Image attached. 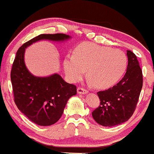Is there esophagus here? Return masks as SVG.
Wrapping results in <instances>:
<instances>
[{
    "label": "esophagus",
    "mask_w": 154,
    "mask_h": 154,
    "mask_svg": "<svg viewBox=\"0 0 154 154\" xmlns=\"http://www.w3.org/2000/svg\"><path fill=\"white\" fill-rule=\"evenodd\" d=\"M77 92L80 94H87L88 91L86 90V89H84V88L79 87L77 89Z\"/></svg>",
    "instance_id": "esophagus-1"
}]
</instances>
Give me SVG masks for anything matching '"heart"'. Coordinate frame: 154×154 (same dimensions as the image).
<instances>
[{"label": "heart", "mask_w": 154, "mask_h": 154, "mask_svg": "<svg viewBox=\"0 0 154 154\" xmlns=\"http://www.w3.org/2000/svg\"><path fill=\"white\" fill-rule=\"evenodd\" d=\"M126 54L119 49L84 43L78 46L74 54L64 60V70L71 82L80 80L87 70V78L97 89L113 86L125 72Z\"/></svg>", "instance_id": "1"}]
</instances>
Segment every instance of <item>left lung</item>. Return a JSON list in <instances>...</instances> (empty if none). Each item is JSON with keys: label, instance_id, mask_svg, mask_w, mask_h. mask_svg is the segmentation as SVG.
<instances>
[{"label": "left lung", "instance_id": "1", "mask_svg": "<svg viewBox=\"0 0 154 154\" xmlns=\"http://www.w3.org/2000/svg\"><path fill=\"white\" fill-rule=\"evenodd\" d=\"M127 72L116 85L97 92L100 105L92 112L97 124L114 127L128 121L137 105L143 87V73L136 55L127 50Z\"/></svg>", "mask_w": 154, "mask_h": 154}]
</instances>
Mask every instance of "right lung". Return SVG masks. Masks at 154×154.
<instances>
[{
    "mask_svg": "<svg viewBox=\"0 0 154 154\" xmlns=\"http://www.w3.org/2000/svg\"><path fill=\"white\" fill-rule=\"evenodd\" d=\"M70 38L71 36L66 34H41L24 44L17 52L11 72L14 102L18 109L38 125L56 123L68 100L76 94V86L65 82L58 73L44 77L32 75L25 63V49L40 41L63 42Z\"/></svg>",
    "mask_w": 154,
    "mask_h": 154,
    "instance_id": "add662e5",
    "label": "right lung"
}]
</instances>
